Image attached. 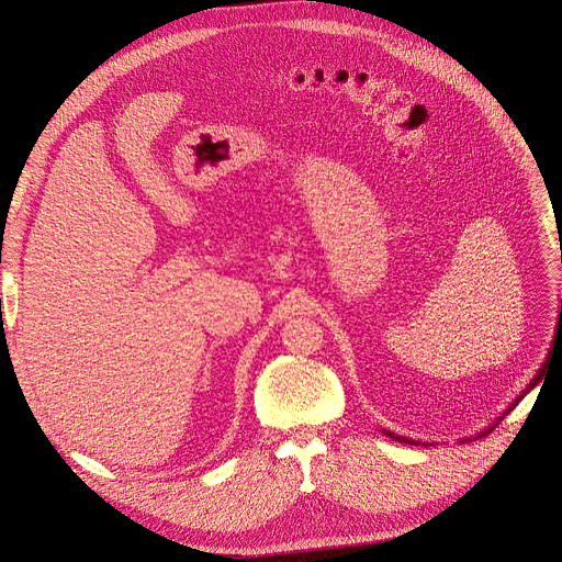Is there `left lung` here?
Segmentation results:
<instances>
[{"label": "left lung", "mask_w": 562, "mask_h": 562, "mask_svg": "<svg viewBox=\"0 0 562 562\" xmlns=\"http://www.w3.org/2000/svg\"><path fill=\"white\" fill-rule=\"evenodd\" d=\"M560 318H562V297H560ZM539 372H541V370H539ZM537 382H539V375H537V378H535V380L530 382V386H527V389L522 391V394H520V398H516V403H518V401H522V396H525V394H527V391H530V389H535V386H537ZM516 403H514L512 407H516ZM512 407H508V411H512ZM384 434H386L389 438H394V440H398V443H411V446H413V443H415V446L419 443V440H413V438H403V436H396V434H391V431H384ZM483 434H485V431H483Z\"/></svg>", "instance_id": "1"}]
</instances>
